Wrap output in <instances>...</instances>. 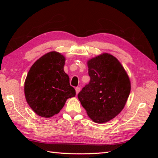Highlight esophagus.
<instances>
[{"label":"esophagus","instance_id":"obj_1","mask_svg":"<svg viewBox=\"0 0 158 158\" xmlns=\"http://www.w3.org/2000/svg\"><path fill=\"white\" fill-rule=\"evenodd\" d=\"M75 91H76V94H77L80 91V88H79V87H77V88H75Z\"/></svg>","mask_w":158,"mask_h":158}]
</instances>
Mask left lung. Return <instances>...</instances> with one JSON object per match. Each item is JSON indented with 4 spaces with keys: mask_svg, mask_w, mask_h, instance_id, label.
Listing matches in <instances>:
<instances>
[{
    "mask_svg": "<svg viewBox=\"0 0 158 158\" xmlns=\"http://www.w3.org/2000/svg\"><path fill=\"white\" fill-rule=\"evenodd\" d=\"M90 81L78 94L88 116L96 123H105L122 111L130 92L129 77L122 65L109 53L88 62Z\"/></svg>",
    "mask_w": 158,
    "mask_h": 158,
    "instance_id": "8db88e82",
    "label": "left lung"
}]
</instances>
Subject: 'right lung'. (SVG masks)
<instances>
[{"mask_svg":"<svg viewBox=\"0 0 158 158\" xmlns=\"http://www.w3.org/2000/svg\"><path fill=\"white\" fill-rule=\"evenodd\" d=\"M64 62L62 55L51 52L36 60L29 70L24 84L26 99L39 116L49 118L58 114L66 100L76 94L64 71Z\"/></svg>","mask_w":158,"mask_h":158,"instance_id":"1","label":"right lung"}]
</instances>
